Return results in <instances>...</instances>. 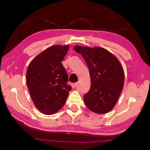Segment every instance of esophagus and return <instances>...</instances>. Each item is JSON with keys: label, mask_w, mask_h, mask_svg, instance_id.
Returning <instances> with one entry per match:
<instances>
[{"label": "esophagus", "mask_w": 150, "mask_h": 150, "mask_svg": "<svg viewBox=\"0 0 150 150\" xmlns=\"http://www.w3.org/2000/svg\"><path fill=\"white\" fill-rule=\"evenodd\" d=\"M77 82H75V83H73V84H71V86L72 88H75L76 86H77Z\"/></svg>", "instance_id": "34e87169"}]
</instances>
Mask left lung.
<instances>
[{
    "instance_id": "obj_1",
    "label": "left lung",
    "mask_w": 150,
    "mask_h": 150,
    "mask_svg": "<svg viewBox=\"0 0 150 150\" xmlns=\"http://www.w3.org/2000/svg\"><path fill=\"white\" fill-rule=\"evenodd\" d=\"M74 50L81 54L90 71L91 84L83 97L86 106L97 113L109 112L123 88L122 65L115 56L103 47L75 46Z\"/></svg>"
}]
</instances>
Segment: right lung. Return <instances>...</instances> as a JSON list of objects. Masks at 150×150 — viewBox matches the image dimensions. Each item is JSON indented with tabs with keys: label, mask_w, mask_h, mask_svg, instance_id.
I'll return each mask as SVG.
<instances>
[{
	"label": "right lung",
	"mask_w": 150,
	"mask_h": 150,
	"mask_svg": "<svg viewBox=\"0 0 150 150\" xmlns=\"http://www.w3.org/2000/svg\"><path fill=\"white\" fill-rule=\"evenodd\" d=\"M69 45H54L31 60L26 71V83L35 106L40 112L52 115L64 105L69 91L68 76L61 62Z\"/></svg>",
	"instance_id": "obj_1"
}]
</instances>
